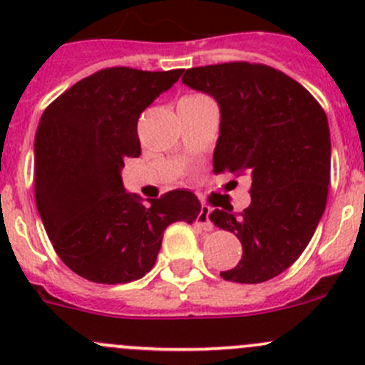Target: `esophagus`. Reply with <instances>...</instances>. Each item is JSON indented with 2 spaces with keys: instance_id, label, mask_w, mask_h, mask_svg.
<instances>
[{
  "instance_id": "esophagus-1",
  "label": "esophagus",
  "mask_w": 365,
  "mask_h": 365,
  "mask_svg": "<svg viewBox=\"0 0 365 365\" xmlns=\"http://www.w3.org/2000/svg\"><path fill=\"white\" fill-rule=\"evenodd\" d=\"M210 213H212V210H210L208 206H201L200 213H197L196 224L201 227V230H205V231H212L213 230V224H212V220H210Z\"/></svg>"
}]
</instances>
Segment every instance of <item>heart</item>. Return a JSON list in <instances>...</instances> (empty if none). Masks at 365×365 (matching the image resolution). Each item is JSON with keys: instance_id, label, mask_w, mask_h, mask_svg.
<instances>
[{"instance_id": "heart-1", "label": "heart", "mask_w": 365, "mask_h": 365, "mask_svg": "<svg viewBox=\"0 0 365 365\" xmlns=\"http://www.w3.org/2000/svg\"><path fill=\"white\" fill-rule=\"evenodd\" d=\"M185 98H189V97H185Z\"/></svg>"}]
</instances>
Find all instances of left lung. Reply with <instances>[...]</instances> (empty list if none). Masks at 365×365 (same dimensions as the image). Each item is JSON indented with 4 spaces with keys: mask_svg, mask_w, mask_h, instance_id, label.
I'll use <instances>...</instances> for the list:
<instances>
[{
    "mask_svg": "<svg viewBox=\"0 0 365 365\" xmlns=\"http://www.w3.org/2000/svg\"><path fill=\"white\" fill-rule=\"evenodd\" d=\"M183 84L219 104L213 171L251 175V205L215 210L210 220L242 242L226 281L256 284L298 259L325 212L330 128L322 106L279 70L245 61L189 68Z\"/></svg>",
    "mask_w": 365,
    "mask_h": 365,
    "instance_id": "left-lung-1",
    "label": "left lung"
}]
</instances>
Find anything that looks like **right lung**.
I'll list each match as a JSON object with an SVG mask.
<instances>
[{"mask_svg":"<svg viewBox=\"0 0 365 365\" xmlns=\"http://www.w3.org/2000/svg\"><path fill=\"white\" fill-rule=\"evenodd\" d=\"M183 70L106 68L68 88L46 109L35 134V200L54 251L81 277L125 284L148 274L169 224H192L190 190L159 200L127 192L123 162L141 155V113Z\"/></svg>","mask_w":365,"mask_h":365,"instance_id":"right-lung-1","label":"right lung"}]
</instances>
